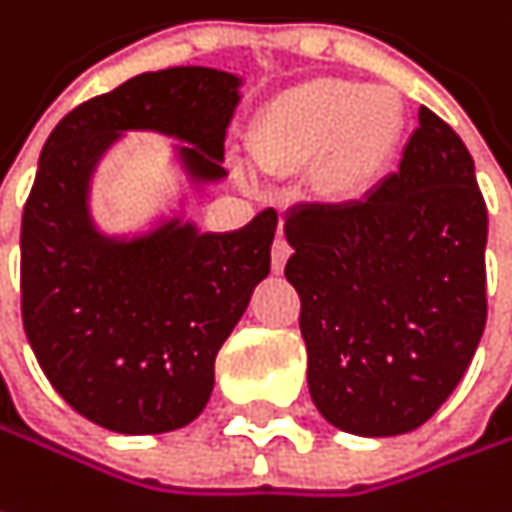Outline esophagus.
<instances>
[{
  "instance_id": "1",
  "label": "esophagus",
  "mask_w": 512,
  "mask_h": 512,
  "mask_svg": "<svg viewBox=\"0 0 512 512\" xmlns=\"http://www.w3.org/2000/svg\"><path fill=\"white\" fill-rule=\"evenodd\" d=\"M290 252H293V249H290V243H287V240H284V234L278 231V237H275V243H272V269H275V272H281V269H284V263L290 260Z\"/></svg>"
}]
</instances>
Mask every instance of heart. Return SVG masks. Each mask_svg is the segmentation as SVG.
I'll return each mask as SVG.
<instances>
[{
    "label": "heart",
    "instance_id": "1",
    "mask_svg": "<svg viewBox=\"0 0 512 512\" xmlns=\"http://www.w3.org/2000/svg\"><path fill=\"white\" fill-rule=\"evenodd\" d=\"M407 128L401 99L360 81L322 78L272 99L252 131V158L263 172H290L322 161L337 193L366 190L393 161Z\"/></svg>",
    "mask_w": 512,
    "mask_h": 512
}]
</instances>
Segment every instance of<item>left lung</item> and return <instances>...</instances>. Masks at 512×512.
Instances as JSON below:
<instances>
[{"label": "left lung", "mask_w": 512, "mask_h": 512, "mask_svg": "<svg viewBox=\"0 0 512 512\" xmlns=\"http://www.w3.org/2000/svg\"><path fill=\"white\" fill-rule=\"evenodd\" d=\"M284 234L316 410L357 437L425 425L487 325V205L463 140L419 108L398 172L360 202L293 208Z\"/></svg>", "instance_id": "1"}]
</instances>
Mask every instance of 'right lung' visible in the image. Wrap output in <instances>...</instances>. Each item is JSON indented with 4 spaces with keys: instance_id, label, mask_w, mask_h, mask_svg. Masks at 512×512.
<instances>
[{
    "instance_id": "right-lung-1",
    "label": "right lung",
    "mask_w": 512,
    "mask_h": 512,
    "mask_svg": "<svg viewBox=\"0 0 512 512\" xmlns=\"http://www.w3.org/2000/svg\"><path fill=\"white\" fill-rule=\"evenodd\" d=\"M243 78L210 67L143 72L78 105L49 134L23 210V325L40 369L84 419L117 434L190 425L213 360L269 275L278 213L199 231L181 210L140 234H105L90 187L128 131L172 137L193 190L222 181Z\"/></svg>"
}]
</instances>
